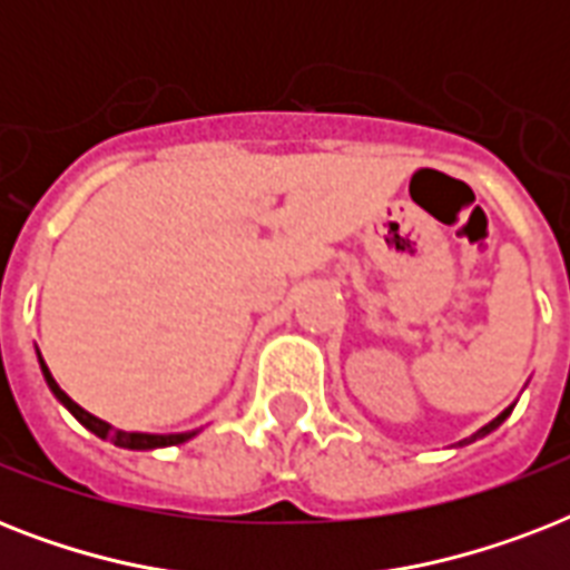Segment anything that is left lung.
Returning <instances> with one entry per match:
<instances>
[{
  "instance_id": "1",
  "label": "left lung",
  "mask_w": 570,
  "mask_h": 570,
  "mask_svg": "<svg viewBox=\"0 0 570 570\" xmlns=\"http://www.w3.org/2000/svg\"><path fill=\"white\" fill-rule=\"evenodd\" d=\"M509 414H512V407H505L503 414L497 416V420H491V423H488V425H485V429H479V432H476V434H473V438H468V441H461V443H470V441H476V438H482V434H488V432H494L497 425L503 423V420H505V416H509Z\"/></svg>"
}]
</instances>
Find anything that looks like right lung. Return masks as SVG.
<instances>
[{"label":"right lung","instance_id":"1","mask_svg":"<svg viewBox=\"0 0 570 570\" xmlns=\"http://www.w3.org/2000/svg\"><path fill=\"white\" fill-rule=\"evenodd\" d=\"M40 370H43V379H47L49 390L56 393V399L61 402V405L70 411V414L79 420V423L85 425V429H91L97 438H102V441H111L115 446H124V450H156V446H174V443H183L189 441L191 434L195 432H186V434H145V432H120V429H111L109 423H102V420H97L94 414H88L85 407H79L73 402V399L67 396L65 390L58 387L56 379H52V373L47 370V364H43V357H40Z\"/></svg>","mask_w":570,"mask_h":570}]
</instances>
